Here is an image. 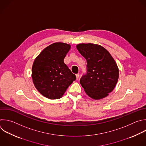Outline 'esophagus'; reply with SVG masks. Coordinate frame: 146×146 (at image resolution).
Wrapping results in <instances>:
<instances>
[{
	"label": "esophagus",
	"instance_id": "esophagus-1",
	"mask_svg": "<svg viewBox=\"0 0 146 146\" xmlns=\"http://www.w3.org/2000/svg\"><path fill=\"white\" fill-rule=\"evenodd\" d=\"M76 78H77V79H78V78H79V77H80V74H79V73H77V74H76Z\"/></svg>",
	"mask_w": 146,
	"mask_h": 146
}]
</instances>
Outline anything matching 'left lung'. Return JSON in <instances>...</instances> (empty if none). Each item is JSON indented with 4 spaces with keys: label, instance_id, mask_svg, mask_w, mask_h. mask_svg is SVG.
I'll return each mask as SVG.
<instances>
[{
    "label": "left lung",
    "instance_id": "1",
    "mask_svg": "<svg viewBox=\"0 0 146 146\" xmlns=\"http://www.w3.org/2000/svg\"><path fill=\"white\" fill-rule=\"evenodd\" d=\"M80 53L86 60V73L80 82L86 93L93 99L106 98L115 88L119 78V69L110 53L100 45L80 43Z\"/></svg>",
    "mask_w": 146,
    "mask_h": 146
}]
</instances>
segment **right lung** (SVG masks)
<instances>
[{
  "mask_svg": "<svg viewBox=\"0 0 146 146\" xmlns=\"http://www.w3.org/2000/svg\"><path fill=\"white\" fill-rule=\"evenodd\" d=\"M70 45L61 42L53 43L42 51L32 66V78L39 92L50 99H58L76 80L64 60Z\"/></svg>",
  "mask_w": 146,
  "mask_h": 146,
  "instance_id": "add662e5",
  "label": "right lung"
}]
</instances>
